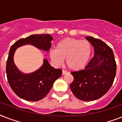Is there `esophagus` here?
Instances as JSON below:
<instances>
[{"label":"esophagus","mask_w":122,"mask_h":122,"mask_svg":"<svg viewBox=\"0 0 122 122\" xmlns=\"http://www.w3.org/2000/svg\"><path fill=\"white\" fill-rule=\"evenodd\" d=\"M62 74H63V75H65L68 74V72H67L66 71L63 70V71H62Z\"/></svg>","instance_id":"1"}]
</instances>
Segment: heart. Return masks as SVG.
<instances>
[{
  "instance_id": "obj_1",
  "label": "heart",
  "mask_w": 122,
  "mask_h": 122,
  "mask_svg": "<svg viewBox=\"0 0 122 122\" xmlns=\"http://www.w3.org/2000/svg\"><path fill=\"white\" fill-rule=\"evenodd\" d=\"M92 53V46L87 41L74 38L61 40L56 46V50H51L49 56L54 63L61 65L66 59V65L72 71L84 68L89 62Z\"/></svg>"
}]
</instances>
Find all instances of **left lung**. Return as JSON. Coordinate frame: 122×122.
<instances>
[{
  "mask_svg": "<svg viewBox=\"0 0 122 122\" xmlns=\"http://www.w3.org/2000/svg\"><path fill=\"white\" fill-rule=\"evenodd\" d=\"M85 39L92 45L94 56L84 70L71 72L73 81L70 89L75 96L81 101L98 99L106 94L113 83L117 71L113 52L99 39Z\"/></svg>",
  "mask_w": 122,
  "mask_h": 122,
  "instance_id": "8db88e82",
  "label": "left lung"
}]
</instances>
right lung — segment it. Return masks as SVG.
Listing matches in <instances>:
<instances>
[{
	"mask_svg": "<svg viewBox=\"0 0 122 122\" xmlns=\"http://www.w3.org/2000/svg\"><path fill=\"white\" fill-rule=\"evenodd\" d=\"M53 38L49 34L31 35L20 39L11 47L6 64V74L10 87L20 98L29 101L43 99L51 89L54 82L62 75V70L52 67L47 59H44L42 66L31 73H23L14 62V52L17 48L25 45H31L39 49L48 52Z\"/></svg>",
	"mask_w": 122,
	"mask_h": 122,
	"instance_id": "add662e5",
	"label": "right lung"
}]
</instances>
